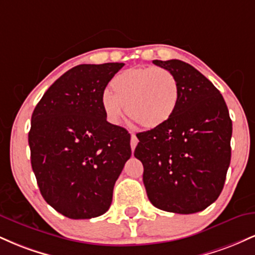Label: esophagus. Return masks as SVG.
Instances as JSON below:
<instances>
[{
    "instance_id": "34e87169",
    "label": "esophagus",
    "mask_w": 255,
    "mask_h": 255,
    "mask_svg": "<svg viewBox=\"0 0 255 255\" xmlns=\"http://www.w3.org/2000/svg\"><path fill=\"white\" fill-rule=\"evenodd\" d=\"M137 141H139V140H137V137H136L135 134H131V137H130V147H131V151L135 150V147H136V145H137Z\"/></svg>"
}]
</instances>
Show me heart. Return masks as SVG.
<instances>
[{"instance_id": "obj_1", "label": "heart", "mask_w": 255, "mask_h": 255, "mask_svg": "<svg viewBox=\"0 0 255 255\" xmlns=\"http://www.w3.org/2000/svg\"><path fill=\"white\" fill-rule=\"evenodd\" d=\"M102 95V108L108 121L118 125L128 116L145 128L164 125L174 115L180 98L178 83L170 71L160 67H136L119 73Z\"/></svg>"}]
</instances>
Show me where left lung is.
<instances>
[{"instance_id":"left-lung-1","label":"left lung","mask_w":255,"mask_h":255,"mask_svg":"<svg viewBox=\"0 0 255 255\" xmlns=\"http://www.w3.org/2000/svg\"><path fill=\"white\" fill-rule=\"evenodd\" d=\"M153 63L176 78L180 98L164 125L137 133L134 156L144 165L146 193L163 211L189 215L217 200L230 164L228 107L215 85L180 60Z\"/></svg>"}]
</instances>
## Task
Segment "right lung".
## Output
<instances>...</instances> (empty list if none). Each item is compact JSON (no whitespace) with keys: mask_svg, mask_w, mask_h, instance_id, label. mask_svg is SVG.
I'll use <instances>...</instances> for the list:
<instances>
[{"mask_svg":"<svg viewBox=\"0 0 255 255\" xmlns=\"http://www.w3.org/2000/svg\"><path fill=\"white\" fill-rule=\"evenodd\" d=\"M125 63L79 64L60 77L34 108L31 164L44 200L72 219L109 210L131 156L130 134L107 121L102 95Z\"/></svg>","mask_w":255,"mask_h":255,"instance_id":"obj_1","label":"right lung"}]
</instances>
